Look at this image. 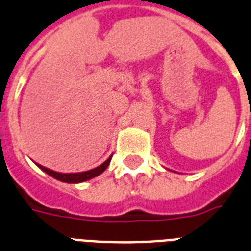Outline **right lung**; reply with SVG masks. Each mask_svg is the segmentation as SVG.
Listing matches in <instances>:
<instances>
[{"label":"right lung","mask_w":251,"mask_h":251,"mask_svg":"<svg viewBox=\"0 0 251 251\" xmlns=\"http://www.w3.org/2000/svg\"><path fill=\"white\" fill-rule=\"evenodd\" d=\"M111 158H112V155H111L106 162H103L102 165L93 168V170H89V171H85V172H76V174H61V172L52 171V170H50V168L43 167V166L38 165V163L37 166L41 168L42 171H44L46 174H48L50 176L56 178V180L62 181V182H67V184H79V182H84V181H88L90 180V178L97 177L98 175L102 174V172L108 167L109 162H111Z\"/></svg>","instance_id":"add662e5"}]
</instances>
